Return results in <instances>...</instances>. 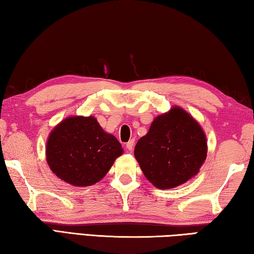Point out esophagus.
<instances>
[{
  "instance_id": "esophagus-1",
  "label": "esophagus",
  "mask_w": 254,
  "mask_h": 254,
  "mask_svg": "<svg viewBox=\"0 0 254 254\" xmlns=\"http://www.w3.org/2000/svg\"><path fill=\"white\" fill-rule=\"evenodd\" d=\"M134 144H135V140L134 139H131V140H129L128 141V143L126 144V148L129 150V152H131L132 149H134Z\"/></svg>"
}]
</instances>
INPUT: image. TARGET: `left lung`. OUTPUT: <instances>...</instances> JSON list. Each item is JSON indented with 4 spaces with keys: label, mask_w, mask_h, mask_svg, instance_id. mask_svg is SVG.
I'll list each match as a JSON object with an SVG mask.
<instances>
[{
    "label": "left lung",
    "mask_w": 254,
    "mask_h": 254,
    "mask_svg": "<svg viewBox=\"0 0 254 254\" xmlns=\"http://www.w3.org/2000/svg\"><path fill=\"white\" fill-rule=\"evenodd\" d=\"M206 153L202 127L176 106L154 119L134 152L146 179L161 190L176 188L196 175Z\"/></svg>",
    "instance_id": "left-lung-1"
}]
</instances>
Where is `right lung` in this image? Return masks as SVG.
Masks as SVG:
<instances>
[{"mask_svg": "<svg viewBox=\"0 0 254 254\" xmlns=\"http://www.w3.org/2000/svg\"><path fill=\"white\" fill-rule=\"evenodd\" d=\"M115 136L92 116H73L55 127L47 141V162L60 180L74 186L96 184L123 154Z\"/></svg>", "mask_w": 254, "mask_h": 254, "instance_id": "obj_1", "label": "right lung"}]
</instances>
